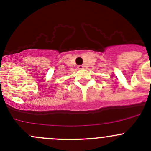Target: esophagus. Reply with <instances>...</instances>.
<instances>
[{
  "label": "esophagus",
  "mask_w": 151,
  "mask_h": 151,
  "mask_svg": "<svg viewBox=\"0 0 151 151\" xmlns=\"http://www.w3.org/2000/svg\"><path fill=\"white\" fill-rule=\"evenodd\" d=\"M77 68H78V69H83V68H84V66H82V65H80V66H77Z\"/></svg>",
  "instance_id": "1"
}]
</instances>
